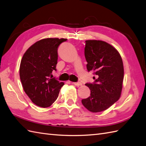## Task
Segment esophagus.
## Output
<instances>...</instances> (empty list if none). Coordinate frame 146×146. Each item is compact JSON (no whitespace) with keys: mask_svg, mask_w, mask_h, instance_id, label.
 <instances>
[{"mask_svg":"<svg viewBox=\"0 0 146 146\" xmlns=\"http://www.w3.org/2000/svg\"><path fill=\"white\" fill-rule=\"evenodd\" d=\"M72 84H74L75 86H81L82 85V83H81V82L78 81V82H73V83H72Z\"/></svg>","mask_w":146,"mask_h":146,"instance_id":"obj_1","label":"esophagus"}]
</instances>
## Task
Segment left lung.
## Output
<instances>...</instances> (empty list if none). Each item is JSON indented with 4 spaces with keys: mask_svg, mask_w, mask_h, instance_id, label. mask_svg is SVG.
Segmentation results:
<instances>
[{
    "mask_svg": "<svg viewBox=\"0 0 146 146\" xmlns=\"http://www.w3.org/2000/svg\"><path fill=\"white\" fill-rule=\"evenodd\" d=\"M84 55L88 72L93 71L94 83H86L91 94L82 99L85 108L93 113L107 110L120 98L124 68L120 54L115 47L102 40L85 41Z\"/></svg>",
    "mask_w": 146,
    "mask_h": 146,
    "instance_id": "8db88e82",
    "label": "left lung"
}]
</instances>
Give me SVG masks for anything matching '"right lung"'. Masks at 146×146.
<instances>
[{
	"label": "right lung",
	"instance_id": "add662e5",
	"mask_svg": "<svg viewBox=\"0 0 146 146\" xmlns=\"http://www.w3.org/2000/svg\"><path fill=\"white\" fill-rule=\"evenodd\" d=\"M67 39L46 38L37 41L25 52L20 77L26 94L35 105L46 108L57 99L64 83L52 75L56 71L59 45Z\"/></svg>",
	"mask_w": 146,
	"mask_h": 146
}]
</instances>
